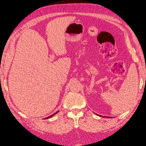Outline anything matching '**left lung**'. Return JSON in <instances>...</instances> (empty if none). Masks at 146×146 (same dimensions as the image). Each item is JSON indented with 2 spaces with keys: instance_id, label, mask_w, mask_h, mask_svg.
<instances>
[{
  "instance_id": "1",
  "label": "left lung",
  "mask_w": 146,
  "mask_h": 146,
  "mask_svg": "<svg viewBox=\"0 0 146 146\" xmlns=\"http://www.w3.org/2000/svg\"><path fill=\"white\" fill-rule=\"evenodd\" d=\"M99 116H101V115H99ZM105 117H107V116H104Z\"/></svg>"
}]
</instances>
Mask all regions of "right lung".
I'll return each mask as SVG.
<instances>
[{"instance_id":"add662e5","label":"right lung","mask_w":146,"mask_h":146,"mask_svg":"<svg viewBox=\"0 0 146 146\" xmlns=\"http://www.w3.org/2000/svg\"><path fill=\"white\" fill-rule=\"evenodd\" d=\"M59 112V111H56V112H55L54 114H53V115H50V116H48V117H45V118H44V119H48V118H50V117H52L53 116H54V115H55L56 113H58Z\"/></svg>"}]
</instances>
